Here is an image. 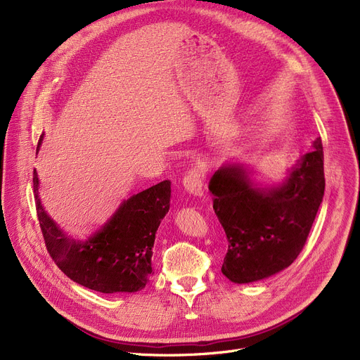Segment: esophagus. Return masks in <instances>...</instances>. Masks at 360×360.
I'll return each mask as SVG.
<instances>
[{"mask_svg":"<svg viewBox=\"0 0 360 360\" xmlns=\"http://www.w3.org/2000/svg\"><path fill=\"white\" fill-rule=\"evenodd\" d=\"M182 185L186 193L194 197H201L204 194V174L198 167L188 170V174L182 179Z\"/></svg>","mask_w":360,"mask_h":360,"instance_id":"34e87169","label":"esophagus"}]
</instances>
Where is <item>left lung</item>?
<instances>
[{
	"instance_id": "obj_1",
	"label": "left lung",
	"mask_w": 360,
	"mask_h": 360,
	"mask_svg": "<svg viewBox=\"0 0 360 360\" xmlns=\"http://www.w3.org/2000/svg\"><path fill=\"white\" fill-rule=\"evenodd\" d=\"M209 190L229 242L221 273L239 285L267 278L297 258L323 202V143L316 139L280 184L264 185L243 165L226 163Z\"/></svg>"
}]
</instances>
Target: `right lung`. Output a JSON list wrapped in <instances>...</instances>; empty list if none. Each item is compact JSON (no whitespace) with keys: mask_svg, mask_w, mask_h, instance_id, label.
<instances>
[{"mask_svg":"<svg viewBox=\"0 0 360 360\" xmlns=\"http://www.w3.org/2000/svg\"><path fill=\"white\" fill-rule=\"evenodd\" d=\"M42 141L44 134L37 143V151ZM33 190L48 252L67 277L101 293H134L146 288L153 271L151 248L170 205L169 181L122 201L113 216L86 240L70 238L48 216L39 198L36 169Z\"/></svg>","mask_w":360,"mask_h":360,"instance_id":"right-lung-1","label":"right lung"}]
</instances>
